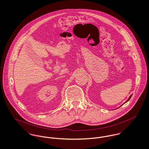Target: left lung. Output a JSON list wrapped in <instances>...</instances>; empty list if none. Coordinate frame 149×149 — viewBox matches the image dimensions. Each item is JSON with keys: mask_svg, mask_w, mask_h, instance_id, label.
Listing matches in <instances>:
<instances>
[{"mask_svg": "<svg viewBox=\"0 0 149 149\" xmlns=\"http://www.w3.org/2000/svg\"><path fill=\"white\" fill-rule=\"evenodd\" d=\"M132 95H130V97H129V98H128V99L127 100H126V102H125V103H126V102H128V100H130V98H131V97H132ZM123 104H122V105H123Z\"/></svg>", "mask_w": 149, "mask_h": 149, "instance_id": "obj_1", "label": "left lung"}]
</instances>
